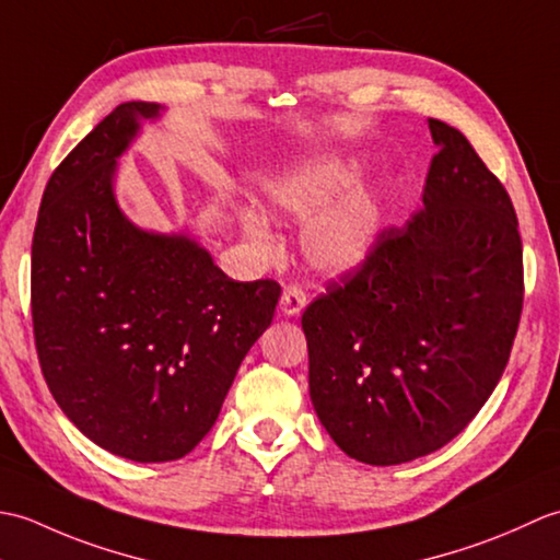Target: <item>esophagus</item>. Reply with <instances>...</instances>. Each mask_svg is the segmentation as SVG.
I'll use <instances>...</instances> for the list:
<instances>
[{"label":"esophagus","instance_id":"34e87169","mask_svg":"<svg viewBox=\"0 0 560 560\" xmlns=\"http://www.w3.org/2000/svg\"><path fill=\"white\" fill-rule=\"evenodd\" d=\"M307 305V295L299 287H289L281 295V313L287 317H299Z\"/></svg>","mask_w":560,"mask_h":560}]
</instances>
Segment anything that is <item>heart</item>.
<instances>
[{
  "mask_svg": "<svg viewBox=\"0 0 560 560\" xmlns=\"http://www.w3.org/2000/svg\"><path fill=\"white\" fill-rule=\"evenodd\" d=\"M365 163L343 153L307 161L265 187V205L277 217L307 221L301 247L305 259L329 277L365 267L383 241L387 201L377 187H359ZM243 233L259 249L271 247L269 221L253 207L241 213Z\"/></svg>",
  "mask_w": 560,
  "mask_h": 560,
  "instance_id": "obj_1",
  "label": "heart"
}]
</instances>
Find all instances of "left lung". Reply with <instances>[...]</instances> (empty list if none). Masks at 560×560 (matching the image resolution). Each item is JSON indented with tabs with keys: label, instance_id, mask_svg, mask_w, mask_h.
<instances>
[{
	"label": "left lung",
	"instance_id": "obj_1",
	"mask_svg": "<svg viewBox=\"0 0 560 560\" xmlns=\"http://www.w3.org/2000/svg\"><path fill=\"white\" fill-rule=\"evenodd\" d=\"M428 129L438 153L423 207L301 319L319 423L375 467L431 455L467 428L505 371L522 313L513 201L459 129Z\"/></svg>",
	"mask_w": 560,
	"mask_h": 560
}]
</instances>
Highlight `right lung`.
I'll use <instances>...</instances> for the list:
<instances>
[{
    "label": "right lung",
    "instance_id": "right-lung-1",
    "mask_svg": "<svg viewBox=\"0 0 560 560\" xmlns=\"http://www.w3.org/2000/svg\"><path fill=\"white\" fill-rule=\"evenodd\" d=\"M161 115L129 101L79 141L47 180L31 253L45 383L83 435L132 462L195 450L281 295L271 279L225 277L187 231L122 211L117 161Z\"/></svg>",
    "mask_w": 560,
    "mask_h": 560
}]
</instances>
